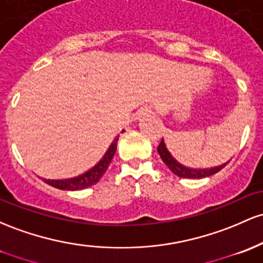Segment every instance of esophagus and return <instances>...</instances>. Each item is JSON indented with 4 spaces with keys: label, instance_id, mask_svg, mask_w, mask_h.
Instances as JSON below:
<instances>
[{
    "label": "esophagus",
    "instance_id": "esophagus-1",
    "mask_svg": "<svg viewBox=\"0 0 263 263\" xmlns=\"http://www.w3.org/2000/svg\"><path fill=\"white\" fill-rule=\"evenodd\" d=\"M149 112H151V111H149L148 107H143V108L141 109V111L137 114V118H140V117H142V116H147V115H148Z\"/></svg>",
    "mask_w": 263,
    "mask_h": 263
}]
</instances>
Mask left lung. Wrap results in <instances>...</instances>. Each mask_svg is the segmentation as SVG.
<instances>
[{
    "label": "left lung",
    "mask_w": 263,
    "mask_h": 263,
    "mask_svg": "<svg viewBox=\"0 0 263 263\" xmlns=\"http://www.w3.org/2000/svg\"><path fill=\"white\" fill-rule=\"evenodd\" d=\"M157 151L160 154L161 158L166 166L171 170L172 172L178 177H182V178H204V177H209V176H212L215 174H217L218 171H221L227 163L221 164V166L217 167H213V168H203V170H195V168H189V167H184L181 163H178L177 161L170 155L168 149L166 148V145L163 142V138L161 140L160 145L157 147Z\"/></svg>",
    "instance_id": "obj_1"
}]
</instances>
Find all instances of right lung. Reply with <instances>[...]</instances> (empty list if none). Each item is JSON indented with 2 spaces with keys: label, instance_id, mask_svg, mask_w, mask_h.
Here are the masks:
<instances>
[{
  "label": "right lung",
  "instance_id": "1",
  "mask_svg": "<svg viewBox=\"0 0 263 263\" xmlns=\"http://www.w3.org/2000/svg\"><path fill=\"white\" fill-rule=\"evenodd\" d=\"M117 141L118 137L115 138L114 142L108 147L107 152L101 158L100 162L83 175L77 176V177L73 178H67V180H46V178H43V182L50 184L52 187H56L59 190H67V191H77V190L87 189L92 184H96L103 174L107 171L109 162H111L112 157H114L115 152H116Z\"/></svg>",
  "mask_w": 263,
  "mask_h": 263
}]
</instances>
